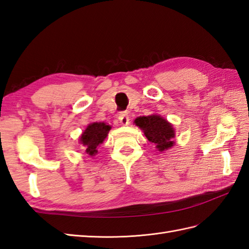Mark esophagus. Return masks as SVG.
Listing matches in <instances>:
<instances>
[{"mask_svg":"<svg viewBox=\"0 0 249 249\" xmlns=\"http://www.w3.org/2000/svg\"><path fill=\"white\" fill-rule=\"evenodd\" d=\"M118 119L120 121V123L124 126L129 124V117L127 116V113H120Z\"/></svg>","mask_w":249,"mask_h":249,"instance_id":"1","label":"esophagus"}]
</instances>
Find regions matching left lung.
<instances>
[{"mask_svg": "<svg viewBox=\"0 0 249 249\" xmlns=\"http://www.w3.org/2000/svg\"><path fill=\"white\" fill-rule=\"evenodd\" d=\"M139 128L143 130L148 141L156 145L159 151H164L174 146L175 129L167 120L158 114H151L148 117H139L135 120Z\"/></svg>", "mask_w": 249, "mask_h": 249, "instance_id": "obj_1", "label": "left lung"}]
</instances>
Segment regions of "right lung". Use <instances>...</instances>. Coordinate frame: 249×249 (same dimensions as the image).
Returning a JSON list of instances; mask_svg holds the SVG:
<instances>
[{
  "label": "right lung",
  "instance_id": "add662e5",
  "mask_svg": "<svg viewBox=\"0 0 249 249\" xmlns=\"http://www.w3.org/2000/svg\"><path fill=\"white\" fill-rule=\"evenodd\" d=\"M110 128L111 126L103 122L90 123L86 127V129L82 133L79 140L80 143L84 146L86 154L91 157L95 156L98 152L97 147L103 143Z\"/></svg>",
  "mask_w": 249,
  "mask_h": 249
}]
</instances>
